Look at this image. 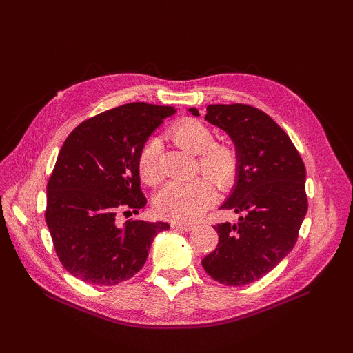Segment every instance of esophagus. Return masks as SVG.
<instances>
[{
	"label": "esophagus",
	"mask_w": 353,
	"mask_h": 353,
	"mask_svg": "<svg viewBox=\"0 0 353 353\" xmlns=\"http://www.w3.org/2000/svg\"><path fill=\"white\" fill-rule=\"evenodd\" d=\"M170 227L174 230H179V231H193L196 227L191 225V223H181V222H172Z\"/></svg>",
	"instance_id": "1"
}]
</instances>
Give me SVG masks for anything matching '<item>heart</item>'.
Segmentation results:
<instances>
[{"instance_id":"b5f03b06","label":"heart","mask_w":353,"mask_h":353,"mask_svg":"<svg viewBox=\"0 0 353 353\" xmlns=\"http://www.w3.org/2000/svg\"><path fill=\"white\" fill-rule=\"evenodd\" d=\"M168 135L176 145L197 154L200 172L218 187L232 183L239 168L237 148L231 143L213 141V131L197 119H181L170 125ZM160 141L148 140L137 160L138 175L145 185L159 184L162 172L159 166ZM215 190L208 179H196L187 184H168L154 199V210L162 218L176 222H191L200 218L212 205Z\"/></svg>"}]
</instances>
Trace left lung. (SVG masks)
<instances>
[{
    "instance_id": "1",
    "label": "left lung",
    "mask_w": 353,
    "mask_h": 353,
    "mask_svg": "<svg viewBox=\"0 0 353 353\" xmlns=\"http://www.w3.org/2000/svg\"><path fill=\"white\" fill-rule=\"evenodd\" d=\"M205 119L225 131L239 153L236 184L221 209L239 222L213 228L218 248L201 265L215 281L245 285L272 271L290 253L307 210L305 163L288 135L248 104H210ZM199 116L197 109H190Z\"/></svg>"
}]
</instances>
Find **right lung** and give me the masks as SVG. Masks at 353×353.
<instances>
[{
    "instance_id": "right-lung-1",
    "label": "right lung",
    "mask_w": 353,
    "mask_h": 353,
    "mask_svg": "<svg viewBox=\"0 0 353 353\" xmlns=\"http://www.w3.org/2000/svg\"><path fill=\"white\" fill-rule=\"evenodd\" d=\"M175 108L130 103L79 123L61 145L47 184L46 222L61 265L88 284L114 285L140 271L168 222L126 221L145 206L137 160Z\"/></svg>"
}]
</instances>
